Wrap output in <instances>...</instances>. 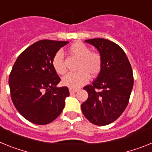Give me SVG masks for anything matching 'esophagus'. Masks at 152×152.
I'll return each instance as SVG.
<instances>
[{
	"label": "esophagus",
	"mask_w": 152,
	"mask_h": 152,
	"mask_svg": "<svg viewBox=\"0 0 152 152\" xmlns=\"http://www.w3.org/2000/svg\"><path fill=\"white\" fill-rule=\"evenodd\" d=\"M78 91V89H69V93L70 94H73V93H76V92Z\"/></svg>",
	"instance_id": "esophagus-1"
}]
</instances>
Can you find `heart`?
<instances>
[{"instance_id":"1","label":"heart","mask_w":152,"mask_h":152,"mask_svg":"<svg viewBox=\"0 0 152 152\" xmlns=\"http://www.w3.org/2000/svg\"><path fill=\"white\" fill-rule=\"evenodd\" d=\"M68 53L73 57L80 60L77 72H71L63 76L62 83L70 89H77L83 86L89 80V75L95 77L100 73L102 68V58L101 54L96 51H90L88 46L80 41L71 44ZM52 65L58 74L63 75L66 72V66L62 52L58 51L52 59Z\"/></svg>"}]
</instances>
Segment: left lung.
I'll return each instance as SVG.
<instances>
[{
  "mask_svg": "<svg viewBox=\"0 0 152 152\" xmlns=\"http://www.w3.org/2000/svg\"><path fill=\"white\" fill-rule=\"evenodd\" d=\"M85 41L101 54L102 68L96 80L83 88L89 96L81 105L82 112L94 125H109L129 104L134 83L131 64L123 50L114 42L102 38Z\"/></svg>",
  "mask_w": 152,
  "mask_h": 152,
  "instance_id": "left-lung-1",
  "label": "left lung"
}]
</instances>
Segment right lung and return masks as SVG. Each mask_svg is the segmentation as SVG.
Here are the masks:
<instances>
[{
	"instance_id": "obj_1",
	"label": "right lung",
	"mask_w": 152,
	"mask_h": 152,
	"mask_svg": "<svg viewBox=\"0 0 152 152\" xmlns=\"http://www.w3.org/2000/svg\"><path fill=\"white\" fill-rule=\"evenodd\" d=\"M68 41L42 39L21 53L9 76L13 103L21 115L37 125H47L56 119L69 96L52 65V59Z\"/></svg>"
}]
</instances>
